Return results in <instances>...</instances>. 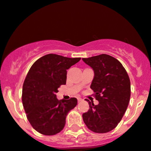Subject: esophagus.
<instances>
[{"label":"esophagus","instance_id":"34e87169","mask_svg":"<svg viewBox=\"0 0 151 151\" xmlns=\"http://www.w3.org/2000/svg\"><path fill=\"white\" fill-rule=\"evenodd\" d=\"M82 98H80V97H77V101H79V102H80V101H82Z\"/></svg>","mask_w":151,"mask_h":151}]
</instances>
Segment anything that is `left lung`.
Segmentation results:
<instances>
[{
	"label": "left lung",
	"instance_id": "8db88e82",
	"mask_svg": "<svg viewBox=\"0 0 151 151\" xmlns=\"http://www.w3.org/2000/svg\"><path fill=\"white\" fill-rule=\"evenodd\" d=\"M82 60L94 71L90 88L99 102L94 105L85 99L90 109L82 114L83 121L94 132H108L117 126L127 109L131 94L129 76L122 63L109 55Z\"/></svg>",
	"mask_w": 151,
	"mask_h": 151
}]
</instances>
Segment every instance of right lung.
<instances>
[{
  "label": "right lung",
  "mask_w": 151,
  "mask_h": 151,
  "mask_svg": "<svg viewBox=\"0 0 151 151\" xmlns=\"http://www.w3.org/2000/svg\"><path fill=\"white\" fill-rule=\"evenodd\" d=\"M80 59L50 53L37 59L28 71L22 88V103L28 121L38 132L53 135L64 127L66 116L77 106V100L58 101L55 94L66 84V70Z\"/></svg>",
  "instance_id": "obj_1"
}]
</instances>
